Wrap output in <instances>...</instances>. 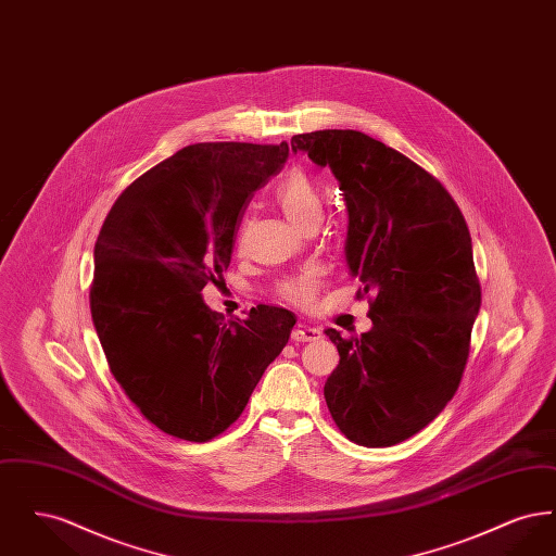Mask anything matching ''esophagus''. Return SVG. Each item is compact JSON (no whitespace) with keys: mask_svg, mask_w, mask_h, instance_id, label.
<instances>
[{"mask_svg":"<svg viewBox=\"0 0 556 556\" xmlns=\"http://www.w3.org/2000/svg\"><path fill=\"white\" fill-rule=\"evenodd\" d=\"M318 338H320V329L311 327V325H298L291 331V340L293 342H315Z\"/></svg>","mask_w":556,"mask_h":556,"instance_id":"obj_1","label":"esophagus"}]
</instances>
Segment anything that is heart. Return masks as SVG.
Instances as JSON below:
<instances>
[{
	"instance_id": "b5f03b06",
	"label": "heart",
	"mask_w": 556,
	"mask_h": 556,
	"mask_svg": "<svg viewBox=\"0 0 556 556\" xmlns=\"http://www.w3.org/2000/svg\"><path fill=\"white\" fill-rule=\"evenodd\" d=\"M275 200L291 223L298 225L302 231L317 227L323 216V198L311 177L302 170H291L288 177L281 179V184L275 189ZM313 293L315 279L311 275L291 279L281 286V295L291 302H308Z\"/></svg>"
}]
</instances>
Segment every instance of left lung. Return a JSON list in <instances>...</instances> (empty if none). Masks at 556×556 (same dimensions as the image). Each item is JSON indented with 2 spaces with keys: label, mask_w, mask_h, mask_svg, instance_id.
Segmentation results:
<instances>
[{
  "label": "left lung",
  "mask_w": 556,
  "mask_h": 556,
  "mask_svg": "<svg viewBox=\"0 0 556 556\" xmlns=\"http://www.w3.org/2000/svg\"><path fill=\"white\" fill-rule=\"evenodd\" d=\"M291 150L340 181L345 265L372 293L367 333L325 329L340 352L329 413L352 442L394 446L444 410L469 358L481 290L467 223L438 179L365 132H302Z\"/></svg>",
  "instance_id": "obj_1"
}]
</instances>
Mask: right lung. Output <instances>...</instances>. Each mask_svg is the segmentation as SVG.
<instances>
[{
  "mask_svg": "<svg viewBox=\"0 0 556 556\" xmlns=\"http://www.w3.org/2000/svg\"><path fill=\"white\" fill-rule=\"evenodd\" d=\"M288 156V141L187 146L108 212L93 250V327L114 379L168 435L208 442L236 424L290 340L286 308L225 320L200 295L223 281L243 212Z\"/></svg>",
  "mask_w": 556,
  "mask_h": 556,
  "instance_id": "add662e5",
  "label": "right lung"
}]
</instances>
